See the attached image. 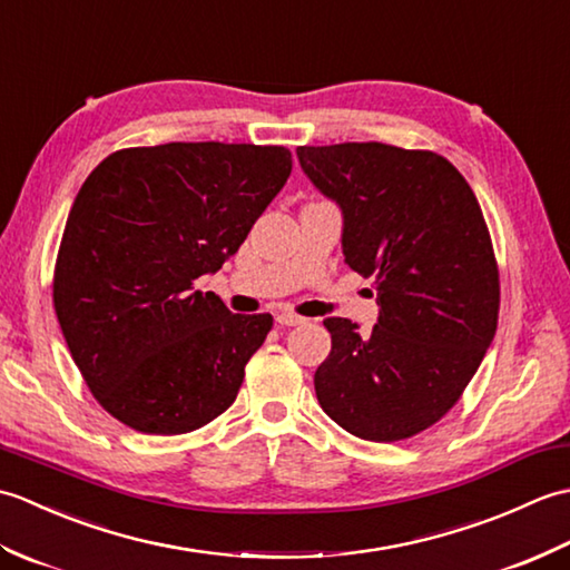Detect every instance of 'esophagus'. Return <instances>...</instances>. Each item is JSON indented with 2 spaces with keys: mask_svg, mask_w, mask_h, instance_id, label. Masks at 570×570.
I'll return each instance as SVG.
<instances>
[{
  "mask_svg": "<svg viewBox=\"0 0 570 570\" xmlns=\"http://www.w3.org/2000/svg\"><path fill=\"white\" fill-rule=\"evenodd\" d=\"M304 321H306V318L296 316V313H278V316H276V323H278V325H301Z\"/></svg>",
  "mask_w": 570,
  "mask_h": 570,
  "instance_id": "34e87169",
  "label": "esophagus"
}]
</instances>
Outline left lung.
<instances>
[{
    "instance_id": "8db88e82",
    "label": "left lung",
    "mask_w": 570,
    "mask_h": 570,
    "mask_svg": "<svg viewBox=\"0 0 570 570\" xmlns=\"http://www.w3.org/2000/svg\"><path fill=\"white\" fill-rule=\"evenodd\" d=\"M298 161L343 210L350 269L374 278L372 333L325 318L331 355L316 396L365 441H404L443 419L498 331L500 272L475 193L443 156L380 141L298 147Z\"/></svg>"
}]
</instances>
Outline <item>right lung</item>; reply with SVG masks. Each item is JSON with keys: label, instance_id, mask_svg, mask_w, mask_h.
I'll list each match as a JSON object with an SVG mask.
<instances>
[{"label": "right lung", "instance_id": "obj_1", "mask_svg": "<svg viewBox=\"0 0 570 570\" xmlns=\"http://www.w3.org/2000/svg\"><path fill=\"white\" fill-rule=\"evenodd\" d=\"M292 174L286 147L171 141L119 149L85 178L53 272V308L100 406L151 435L235 402L274 318L239 316L196 278L220 269Z\"/></svg>", "mask_w": 570, "mask_h": 570}]
</instances>
